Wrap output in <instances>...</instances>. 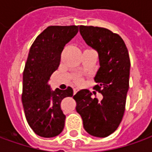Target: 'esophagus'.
<instances>
[{
  "mask_svg": "<svg viewBox=\"0 0 152 152\" xmlns=\"http://www.w3.org/2000/svg\"><path fill=\"white\" fill-rule=\"evenodd\" d=\"M77 92H78V88H74V94H75L76 93H77Z\"/></svg>",
  "mask_w": 152,
  "mask_h": 152,
  "instance_id": "34e87169",
  "label": "esophagus"
}]
</instances>
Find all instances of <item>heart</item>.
I'll return each mask as SVG.
<instances>
[{
	"instance_id": "1",
	"label": "heart",
	"mask_w": 152,
	"mask_h": 152,
	"mask_svg": "<svg viewBox=\"0 0 152 152\" xmlns=\"http://www.w3.org/2000/svg\"><path fill=\"white\" fill-rule=\"evenodd\" d=\"M77 81H78V82H80V81H81V80H80V78H77Z\"/></svg>"
}]
</instances>
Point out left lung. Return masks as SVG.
Segmentation results:
<instances>
[{
    "label": "left lung",
    "mask_w": 152,
    "mask_h": 152,
    "mask_svg": "<svg viewBox=\"0 0 152 152\" xmlns=\"http://www.w3.org/2000/svg\"><path fill=\"white\" fill-rule=\"evenodd\" d=\"M79 32L87 45L98 52L100 67L94 88L102 94V99L92 98L89 90H80L73 97L76 111L88 133L106 137L117 130L125 111L131 67L128 50L118 34L105 28L80 26Z\"/></svg>",
    "instance_id": "obj_1"
}]
</instances>
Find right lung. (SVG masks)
<instances>
[{
	"label": "right lung",
	"instance_id": "add662e5",
	"mask_svg": "<svg viewBox=\"0 0 152 152\" xmlns=\"http://www.w3.org/2000/svg\"><path fill=\"white\" fill-rule=\"evenodd\" d=\"M78 31L76 26H49L30 47L23 73L22 103L28 124L39 137H54L64 127L66 117L60 103L74 91L70 87L53 91L49 80L58 69L64 46Z\"/></svg>",
	"mask_w": 152,
	"mask_h": 152
}]
</instances>
